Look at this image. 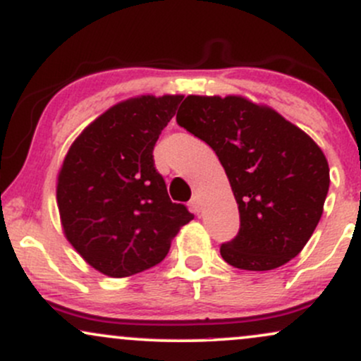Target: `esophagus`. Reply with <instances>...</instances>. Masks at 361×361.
<instances>
[{
    "mask_svg": "<svg viewBox=\"0 0 361 361\" xmlns=\"http://www.w3.org/2000/svg\"><path fill=\"white\" fill-rule=\"evenodd\" d=\"M189 206H191V212L194 214H197L201 212V200L197 196H192V200L189 201Z\"/></svg>",
    "mask_w": 361,
    "mask_h": 361,
    "instance_id": "1",
    "label": "esophagus"
}]
</instances>
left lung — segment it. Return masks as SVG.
Here are the masks:
<instances>
[{"label":"left lung","mask_w":361,"mask_h":361,"mask_svg":"<svg viewBox=\"0 0 361 361\" xmlns=\"http://www.w3.org/2000/svg\"><path fill=\"white\" fill-rule=\"evenodd\" d=\"M177 124L213 148L238 204L240 228L221 244V257L238 269L269 271L298 256L329 191V165L315 141L237 95L185 97Z\"/></svg>","instance_id":"obj_1"}]
</instances>
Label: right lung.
Instances as JSON below:
<instances>
[{
    "label": "right lung",
    "mask_w": 361,
    "mask_h": 361,
    "mask_svg": "<svg viewBox=\"0 0 361 361\" xmlns=\"http://www.w3.org/2000/svg\"><path fill=\"white\" fill-rule=\"evenodd\" d=\"M182 95H141L114 105L75 140L58 177V208L70 244L92 268L126 278L167 256L192 220L172 202L153 148Z\"/></svg>",
    "instance_id": "right-lung-1"
}]
</instances>
